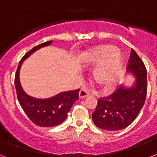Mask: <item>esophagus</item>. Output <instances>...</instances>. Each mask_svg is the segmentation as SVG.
I'll return each instance as SVG.
<instances>
[{
    "instance_id": "1",
    "label": "esophagus",
    "mask_w": 157,
    "mask_h": 157,
    "mask_svg": "<svg viewBox=\"0 0 157 157\" xmlns=\"http://www.w3.org/2000/svg\"><path fill=\"white\" fill-rule=\"evenodd\" d=\"M90 91L87 90H85V89H81L80 92H79V97L81 98H86L87 96L90 95Z\"/></svg>"
}]
</instances>
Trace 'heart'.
<instances>
[{
    "label": "heart",
    "mask_w": 157,
    "mask_h": 157,
    "mask_svg": "<svg viewBox=\"0 0 157 157\" xmlns=\"http://www.w3.org/2000/svg\"><path fill=\"white\" fill-rule=\"evenodd\" d=\"M84 66H93L99 63L94 69L93 78L107 90L112 88L117 73L121 64V57L114 46L99 45L89 49L81 55Z\"/></svg>",
    "instance_id": "b5f03b06"
}]
</instances>
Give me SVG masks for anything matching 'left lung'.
<instances>
[{
  "mask_svg": "<svg viewBox=\"0 0 157 157\" xmlns=\"http://www.w3.org/2000/svg\"><path fill=\"white\" fill-rule=\"evenodd\" d=\"M127 70L136 76L131 88L120 86L107 97L98 98L92 119L96 126L107 131H117L129 126L141 111L147 90V69L144 62L133 49Z\"/></svg>",
  "mask_w": 157,
  "mask_h": 157,
  "instance_id": "8db88e82",
  "label": "left lung"
}]
</instances>
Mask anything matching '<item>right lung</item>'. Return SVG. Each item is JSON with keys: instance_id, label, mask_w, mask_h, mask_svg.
Masks as SVG:
<instances>
[{"instance_id": "add662e5", "label": "right lung", "mask_w": 157, "mask_h": 157, "mask_svg": "<svg viewBox=\"0 0 157 157\" xmlns=\"http://www.w3.org/2000/svg\"><path fill=\"white\" fill-rule=\"evenodd\" d=\"M51 42V40L46 41L29 50L19 62L14 77L16 93L21 107L28 118L34 124L41 127L56 126L63 123L66 120L71 106L79 98L80 91V89H78L76 90L63 92L47 99H38L28 95L23 90L18 78L22 62L35 52L36 50L50 45Z\"/></svg>"}]
</instances>
